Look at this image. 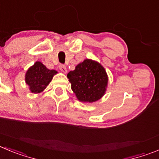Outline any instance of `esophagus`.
<instances>
[{
  "instance_id": "esophagus-1",
  "label": "esophagus",
  "mask_w": 159,
  "mask_h": 159,
  "mask_svg": "<svg viewBox=\"0 0 159 159\" xmlns=\"http://www.w3.org/2000/svg\"><path fill=\"white\" fill-rule=\"evenodd\" d=\"M59 68L62 72H64V73H66V72H67V68H66V66H65V65H59Z\"/></svg>"
}]
</instances>
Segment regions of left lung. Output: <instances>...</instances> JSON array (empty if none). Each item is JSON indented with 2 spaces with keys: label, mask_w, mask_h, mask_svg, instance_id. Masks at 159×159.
I'll use <instances>...</instances> for the list:
<instances>
[{
  "label": "left lung",
  "mask_w": 159,
  "mask_h": 159,
  "mask_svg": "<svg viewBox=\"0 0 159 159\" xmlns=\"http://www.w3.org/2000/svg\"><path fill=\"white\" fill-rule=\"evenodd\" d=\"M71 88L83 102H94L105 94L108 75L102 65L91 59H86L67 75Z\"/></svg>",
  "instance_id": "obj_1"
}]
</instances>
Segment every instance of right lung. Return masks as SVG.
<instances>
[{
  "label": "right lung",
  "mask_w": 159,
  "mask_h": 159,
  "mask_svg": "<svg viewBox=\"0 0 159 159\" xmlns=\"http://www.w3.org/2000/svg\"><path fill=\"white\" fill-rule=\"evenodd\" d=\"M57 73L56 70L48 69L42 62L36 61L26 72V84L29 86L30 92L39 94L46 89Z\"/></svg>",
  "instance_id": "1"
}]
</instances>
